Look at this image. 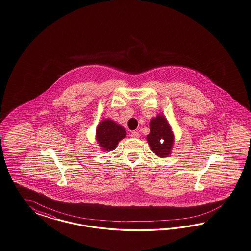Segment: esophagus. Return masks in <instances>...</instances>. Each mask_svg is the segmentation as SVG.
Instances as JSON below:
<instances>
[{
  "mask_svg": "<svg viewBox=\"0 0 251 251\" xmlns=\"http://www.w3.org/2000/svg\"><path fill=\"white\" fill-rule=\"evenodd\" d=\"M130 136L132 137V138H134V139H137V138H139L140 137V133L138 132V131H132L131 132V134H130Z\"/></svg>",
  "mask_w": 251,
  "mask_h": 251,
  "instance_id": "34e87169",
  "label": "esophagus"
}]
</instances>
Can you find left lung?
<instances>
[{"mask_svg": "<svg viewBox=\"0 0 251 251\" xmlns=\"http://www.w3.org/2000/svg\"><path fill=\"white\" fill-rule=\"evenodd\" d=\"M151 132L147 141L154 153L159 157H167L171 154L173 144V135L165 117L157 116L150 123Z\"/></svg>", "mask_w": 251, "mask_h": 251, "instance_id": "1", "label": "left lung"}]
</instances>
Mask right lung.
Listing matches in <instances>:
<instances>
[{
  "label": "right lung",
  "mask_w": 251,
  "mask_h": 251,
  "mask_svg": "<svg viewBox=\"0 0 251 251\" xmlns=\"http://www.w3.org/2000/svg\"><path fill=\"white\" fill-rule=\"evenodd\" d=\"M126 136V130L113 121L106 120L99 124L96 130V140L100 146L105 151L116 148L119 141Z\"/></svg>",
  "instance_id": "obj_1"
}]
</instances>
